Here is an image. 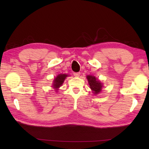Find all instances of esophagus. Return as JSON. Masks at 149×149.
<instances>
[{
  "label": "esophagus",
  "instance_id": "1",
  "mask_svg": "<svg viewBox=\"0 0 149 149\" xmlns=\"http://www.w3.org/2000/svg\"><path fill=\"white\" fill-rule=\"evenodd\" d=\"M80 72H77V73H74L73 74L74 76H76V77H78V76L80 75Z\"/></svg>",
  "mask_w": 149,
  "mask_h": 149
}]
</instances>
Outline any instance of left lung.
<instances>
[{
	"label": "left lung",
	"instance_id": "left-lung-1",
	"mask_svg": "<svg viewBox=\"0 0 149 149\" xmlns=\"http://www.w3.org/2000/svg\"><path fill=\"white\" fill-rule=\"evenodd\" d=\"M87 79L89 84L90 88H91L94 94H97L101 92L102 89V84L100 83L99 81L96 80V78L93 76H88Z\"/></svg>",
	"mask_w": 149,
	"mask_h": 149
}]
</instances>
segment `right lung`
Wrapping results in <instances>:
<instances>
[{
    "label": "right lung",
    "instance_id": "obj_1",
    "mask_svg": "<svg viewBox=\"0 0 149 149\" xmlns=\"http://www.w3.org/2000/svg\"><path fill=\"white\" fill-rule=\"evenodd\" d=\"M68 75L65 74H60L59 75L57 76V77L55 78V80H54V83H53V87L54 88H55L56 90H58V88H60L62 84L63 83L65 79L66 78V76Z\"/></svg>",
    "mask_w": 149,
    "mask_h": 149
}]
</instances>
